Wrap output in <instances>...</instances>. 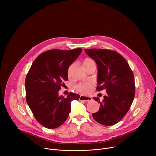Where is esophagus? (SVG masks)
I'll use <instances>...</instances> for the list:
<instances>
[{
  "label": "esophagus",
  "mask_w": 156,
  "mask_h": 156,
  "mask_svg": "<svg viewBox=\"0 0 156 156\" xmlns=\"http://www.w3.org/2000/svg\"><path fill=\"white\" fill-rule=\"evenodd\" d=\"M80 101H90L92 100V97H89V96H85V95H81L79 98Z\"/></svg>",
  "instance_id": "34e87169"
}]
</instances>
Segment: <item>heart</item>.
I'll return each mask as SVG.
<instances>
[{
  "label": "heart",
  "instance_id": "heart-1",
  "mask_svg": "<svg viewBox=\"0 0 156 156\" xmlns=\"http://www.w3.org/2000/svg\"><path fill=\"white\" fill-rule=\"evenodd\" d=\"M95 64V61L90 58H85L83 61V64L84 67L86 68L88 66ZM94 85V82L92 81H87L81 82L77 84L75 87L76 89L80 92L82 94H86L90 92L91 88Z\"/></svg>",
  "mask_w": 156,
  "mask_h": 156
}]
</instances>
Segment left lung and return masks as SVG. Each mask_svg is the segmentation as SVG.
Masks as SVG:
<instances>
[{"label":"left lung","instance_id":"left-lung-1","mask_svg":"<svg viewBox=\"0 0 156 156\" xmlns=\"http://www.w3.org/2000/svg\"><path fill=\"white\" fill-rule=\"evenodd\" d=\"M98 69L97 90H105L107 95L100 101L99 110L92 114L93 118L105 126L116 124L129 111L135 97L133 73L126 60L116 51L107 49H85Z\"/></svg>","mask_w":156,"mask_h":156}]
</instances>
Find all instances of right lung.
<instances>
[{"label":"right lung","mask_w":156,"mask_h":156,"mask_svg":"<svg viewBox=\"0 0 156 156\" xmlns=\"http://www.w3.org/2000/svg\"><path fill=\"white\" fill-rule=\"evenodd\" d=\"M82 49H52L40 54L33 62L25 80L26 99L40 125L49 129L60 126L71 111V102L80 95L70 92L59 95L62 81L68 79V68Z\"/></svg>","instance_id":"obj_1"}]
</instances>
